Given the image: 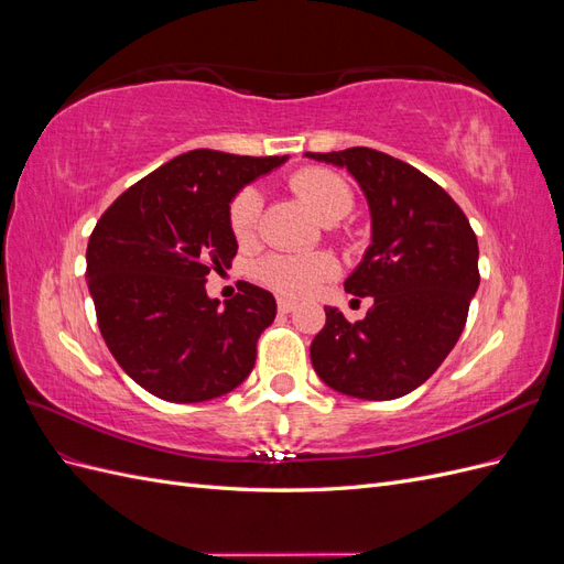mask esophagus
<instances>
[{"label": "esophagus", "mask_w": 564, "mask_h": 564, "mask_svg": "<svg viewBox=\"0 0 564 564\" xmlns=\"http://www.w3.org/2000/svg\"><path fill=\"white\" fill-rule=\"evenodd\" d=\"M278 308H280V313H292V311H296V301H292V299H278Z\"/></svg>", "instance_id": "obj_1"}]
</instances>
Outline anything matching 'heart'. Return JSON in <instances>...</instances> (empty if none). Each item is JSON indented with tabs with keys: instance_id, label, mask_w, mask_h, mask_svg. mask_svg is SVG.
Instances as JSON below:
<instances>
[{
	"instance_id": "b5f03b06",
	"label": "heart",
	"mask_w": 564,
	"mask_h": 564,
	"mask_svg": "<svg viewBox=\"0 0 564 564\" xmlns=\"http://www.w3.org/2000/svg\"><path fill=\"white\" fill-rule=\"evenodd\" d=\"M292 193L324 224L344 218L352 209L350 185L324 166H305L289 178ZM263 199L256 187H242L230 199L228 226L237 242L251 245L259 235ZM338 263L329 253H268L256 263V278L278 294L308 296L315 289L336 275Z\"/></svg>"
}]
</instances>
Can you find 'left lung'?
Listing matches in <instances>:
<instances>
[{"instance_id":"1","label":"left lung","mask_w":564,"mask_h":564,"mask_svg":"<svg viewBox=\"0 0 564 564\" xmlns=\"http://www.w3.org/2000/svg\"><path fill=\"white\" fill-rule=\"evenodd\" d=\"M305 155L346 166L371 209V245L346 280L371 296L360 322L324 308L311 344L317 377L350 398L395 400L445 362L480 284L477 237L458 204L419 169L371 148Z\"/></svg>"}]
</instances>
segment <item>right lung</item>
<instances>
[{"mask_svg": "<svg viewBox=\"0 0 564 564\" xmlns=\"http://www.w3.org/2000/svg\"><path fill=\"white\" fill-rule=\"evenodd\" d=\"M286 158L191 150L133 183L98 218L87 278L98 329L117 365L166 402H204L240 386L275 319L270 292L249 282L218 308L204 282L230 268L235 193Z\"/></svg>", "mask_w": 564, "mask_h": 564, "instance_id": "right-lung-1", "label": "right lung"}]
</instances>
